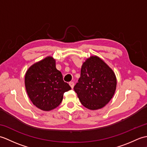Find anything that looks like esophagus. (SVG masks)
I'll return each instance as SVG.
<instances>
[{"mask_svg": "<svg viewBox=\"0 0 147 147\" xmlns=\"http://www.w3.org/2000/svg\"><path fill=\"white\" fill-rule=\"evenodd\" d=\"M69 85H70V86L72 88H73V87H74V83L73 82H69Z\"/></svg>", "mask_w": 147, "mask_h": 147, "instance_id": "34e87169", "label": "esophagus"}]
</instances>
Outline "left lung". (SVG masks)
<instances>
[{"label": "left lung", "mask_w": 147, "mask_h": 147, "mask_svg": "<svg viewBox=\"0 0 147 147\" xmlns=\"http://www.w3.org/2000/svg\"><path fill=\"white\" fill-rule=\"evenodd\" d=\"M116 85L113 71L101 59L92 56L83 63L81 76L74 90L84 107L96 110L111 100Z\"/></svg>", "instance_id": "8db88e82"}]
</instances>
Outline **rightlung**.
Instances as JSON below:
<instances>
[{
	"label": "right lung",
	"instance_id": "1",
	"mask_svg": "<svg viewBox=\"0 0 147 147\" xmlns=\"http://www.w3.org/2000/svg\"><path fill=\"white\" fill-rule=\"evenodd\" d=\"M24 82L33 104L45 111L58 107L64 93L71 89L64 82L62 74L56 69L55 61L52 57L32 65L26 73Z\"/></svg>",
	"mask_w": 147,
	"mask_h": 147
}]
</instances>
